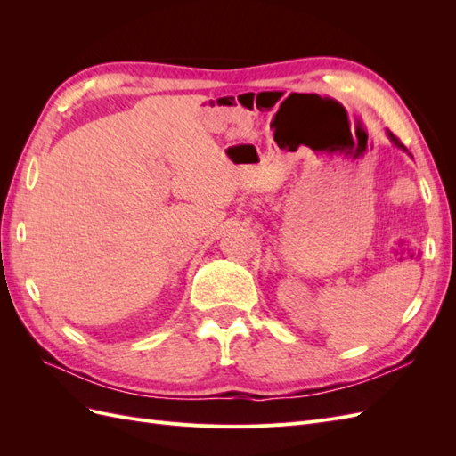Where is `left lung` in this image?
I'll use <instances>...</instances> for the list:
<instances>
[{"instance_id": "8db88e82", "label": "left lung", "mask_w": 456, "mask_h": 456, "mask_svg": "<svg viewBox=\"0 0 456 456\" xmlns=\"http://www.w3.org/2000/svg\"><path fill=\"white\" fill-rule=\"evenodd\" d=\"M386 134H388V139H390V142L394 144V146H397L399 150H403V151H407V148L402 144V142H399V139H397V136L395 134H392L390 131H386ZM407 154H409V151H407ZM411 156V154H409Z\"/></svg>"}]
</instances>
